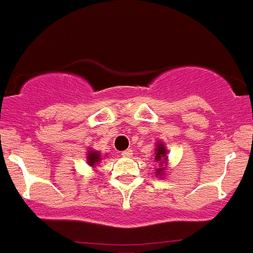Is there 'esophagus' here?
I'll return each instance as SVG.
<instances>
[{"instance_id": "1", "label": "esophagus", "mask_w": 253, "mask_h": 253, "mask_svg": "<svg viewBox=\"0 0 253 253\" xmlns=\"http://www.w3.org/2000/svg\"><path fill=\"white\" fill-rule=\"evenodd\" d=\"M132 155H133V151H132V149H125V151L121 152V156H124V158H130Z\"/></svg>"}]
</instances>
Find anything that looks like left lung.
<instances>
[{"instance_id":"8db88e82","label":"left lung","mask_w":253,"mask_h":253,"mask_svg":"<svg viewBox=\"0 0 253 253\" xmlns=\"http://www.w3.org/2000/svg\"><path fill=\"white\" fill-rule=\"evenodd\" d=\"M155 160L159 162L160 165L159 169H156V175L160 176V178H163L166 172V167H163V165H165V162L167 160V149H166L165 144L162 141L158 143L156 148H155Z\"/></svg>"}]
</instances>
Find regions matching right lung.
Instances as JSON below:
<instances>
[{
    "instance_id": "add662e5",
    "label": "right lung",
    "mask_w": 253,
    "mask_h": 253,
    "mask_svg": "<svg viewBox=\"0 0 253 253\" xmlns=\"http://www.w3.org/2000/svg\"><path fill=\"white\" fill-rule=\"evenodd\" d=\"M86 159H87L88 166L94 167V166L97 165L99 160H101V154H99L98 151H91V149H90L87 152V158H86Z\"/></svg>"
}]
</instances>
